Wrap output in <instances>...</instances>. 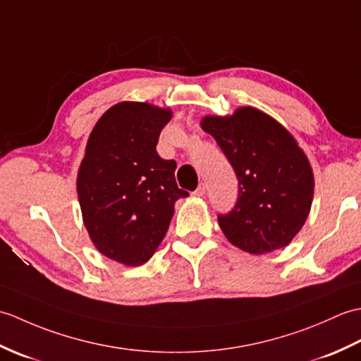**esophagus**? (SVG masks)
Masks as SVG:
<instances>
[{
  "label": "esophagus",
  "instance_id": "obj_1",
  "mask_svg": "<svg viewBox=\"0 0 361 361\" xmlns=\"http://www.w3.org/2000/svg\"><path fill=\"white\" fill-rule=\"evenodd\" d=\"M193 195L197 196V197H201V196L205 195V185H204V183H201V185H199V187L196 188V191H195Z\"/></svg>",
  "mask_w": 361,
  "mask_h": 361
}]
</instances>
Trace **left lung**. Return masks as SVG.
<instances>
[{"label":"left lung","instance_id":"8db88e82","mask_svg":"<svg viewBox=\"0 0 361 361\" xmlns=\"http://www.w3.org/2000/svg\"><path fill=\"white\" fill-rule=\"evenodd\" d=\"M201 125L238 178L235 207L218 214L224 235L253 255L286 247L306 222L314 196V174L295 139L248 106L231 117H205Z\"/></svg>","mask_w":361,"mask_h":361}]
</instances>
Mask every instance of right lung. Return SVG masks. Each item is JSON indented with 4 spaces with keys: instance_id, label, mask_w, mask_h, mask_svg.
Segmentation results:
<instances>
[{
    "instance_id": "obj_1",
    "label": "right lung",
    "mask_w": 361,
    "mask_h": 361,
    "mask_svg": "<svg viewBox=\"0 0 361 361\" xmlns=\"http://www.w3.org/2000/svg\"><path fill=\"white\" fill-rule=\"evenodd\" d=\"M171 113L125 102L108 109L90 135L77 191L85 227L99 252L125 266L147 262L162 243L174 202L176 160L157 154Z\"/></svg>"
}]
</instances>
